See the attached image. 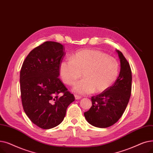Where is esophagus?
I'll return each mask as SVG.
<instances>
[{
    "instance_id": "1",
    "label": "esophagus",
    "mask_w": 153,
    "mask_h": 153,
    "mask_svg": "<svg viewBox=\"0 0 153 153\" xmlns=\"http://www.w3.org/2000/svg\"><path fill=\"white\" fill-rule=\"evenodd\" d=\"M75 100H79V99H80L82 97L77 95V94H75Z\"/></svg>"
}]
</instances>
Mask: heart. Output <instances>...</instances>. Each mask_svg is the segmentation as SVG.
I'll list each match as a JSON object with an SVG mask.
<instances>
[{
	"label": "heart",
	"mask_w": 153,
	"mask_h": 153,
	"mask_svg": "<svg viewBox=\"0 0 153 153\" xmlns=\"http://www.w3.org/2000/svg\"><path fill=\"white\" fill-rule=\"evenodd\" d=\"M76 82L74 91L80 94H88L95 91H106L116 81L120 72V63L115 58L97 50H82L75 53L71 59L62 60L59 74L67 85Z\"/></svg>",
	"instance_id": "b5f03b06"
}]
</instances>
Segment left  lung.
<instances>
[{
    "instance_id": "1",
    "label": "left lung",
    "mask_w": 153,
    "mask_h": 153,
    "mask_svg": "<svg viewBox=\"0 0 153 153\" xmlns=\"http://www.w3.org/2000/svg\"><path fill=\"white\" fill-rule=\"evenodd\" d=\"M117 52L121 64L119 76L106 91L92 97V106L84 113L90 125L101 128L113 125L125 112L131 93L132 74L129 64L119 50Z\"/></svg>"
}]
</instances>
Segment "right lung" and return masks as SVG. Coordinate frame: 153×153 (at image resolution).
<instances>
[{
  "instance_id": "add662e5",
  "label": "right lung",
  "mask_w": 153,
  "mask_h": 153,
  "mask_svg": "<svg viewBox=\"0 0 153 153\" xmlns=\"http://www.w3.org/2000/svg\"><path fill=\"white\" fill-rule=\"evenodd\" d=\"M65 55L63 45L60 43L45 42L29 53L21 68L24 110L33 124L42 129L60 124L68 105L75 100L58 78Z\"/></svg>"
}]
</instances>
